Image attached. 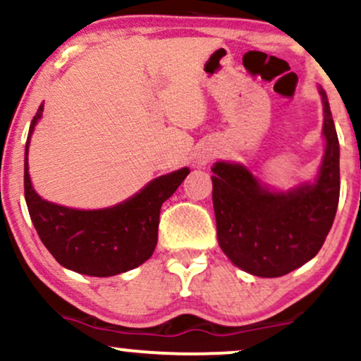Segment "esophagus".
Here are the masks:
<instances>
[{"mask_svg": "<svg viewBox=\"0 0 361 361\" xmlns=\"http://www.w3.org/2000/svg\"><path fill=\"white\" fill-rule=\"evenodd\" d=\"M205 163H207V158H203V156H202V158L198 159V164H205Z\"/></svg>", "mask_w": 361, "mask_h": 361, "instance_id": "obj_1", "label": "esophagus"}]
</instances>
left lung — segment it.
<instances>
[{
  "label": "left lung",
  "mask_w": 361,
  "mask_h": 361,
  "mask_svg": "<svg viewBox=\"0 0 361 361\" xmlns=\"http://www.w3.org/2000/svg\"><path fill=\"white\" fill-rule=\"evenodd\" d=\"M323 99L326 151L314 185L271 193L240 164L216 163L212 171L216 235L237 267L279 277L301 267L323 247L340 202V142Z\"/></svg>",
  "instance_id": "8db88e82"
}]
</instances>
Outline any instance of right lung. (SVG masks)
I'll return each instance as SVG.
<instances>
[{
	"label": "right lung",
	"instance_id": "right-lung-1",
	"mask_svg": "<svg viewBox=\"0 0 361 361\" xmlns=\"http://www.w3.org/2000/svg\"><path fill=\"white\" fill-rule=\"evenodd\" d=\"M38 107L30 124L42 117ZM27 141V154H28ZM190 169L156 178L146 188L121 205L106 210H73L38 197L28 175L25 158V200L43 245L59 264L85 276L107 277L131 271L153 255L158 242L159 210L176 192Z\"/></svg>",
	"mask_w": 361,
	"mask_h": 361
}]
</instances>
